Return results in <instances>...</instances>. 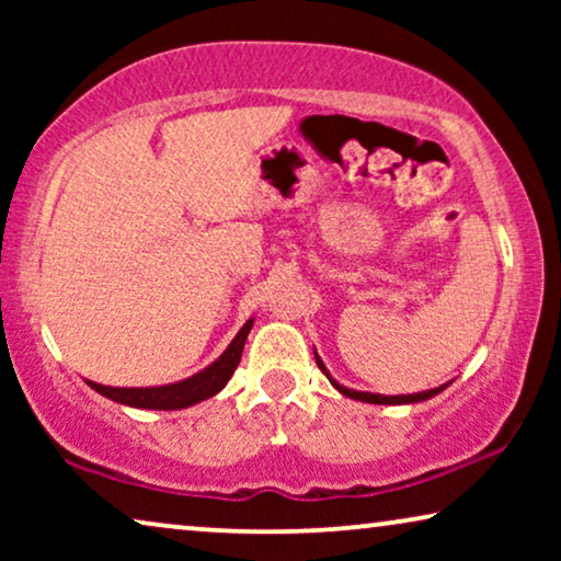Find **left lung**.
Instances as JSON below:
<instances>
[{"label": "left lung", "instance_id": "left-lung-1", "mask_svg": "<svg viewBox=\"0 0 561 561\" xmlns=\"http://www.w3.org/2000/svg\"><path fill=\"white\" fill-rule=\"evenodd\" d=\"M317 365H319V370L327 375L329 378V382H332V386L340 390L342 396H347V398H355V401H365V403H388V405H393V403H419V401H426V398H432V396H436V393H442L444 388L449 386H439V388H434V390H424V393H413V396H378V393H359V390H350V388H344V386H340V382L336 380H332V375L327 373V367H324V363H321L319 359V355H317Z\"/></svg>", "mask_w": 561, "mask_h": 561}]
</instances>
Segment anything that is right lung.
<instances>
[{"mask_svg":"<svg viewBox=\"0 0 561 561\" xmlns=\"http://www.w3.org/2000/svg\"><path fill=\"white\" fill-rule=\"evenodd\" d=\"M252 329V319L240 329V334L234 336L232 344L225 350L217 363H211L206 370L196 373L194 378H186L181 382H173V386H158V388H110V386H99V382L87 380L96 393H102L112 401L125 403V405H135V409H158V411H175V409H186V405H194L198 401H206L214 393H219L221 388L227 386L232 373L240 365L242 350H244V340H248Z\"/></svg>","mask_w":561,"mask_h":561,"instance_id":"obj_1","label":"right lung"}]
</instances>
